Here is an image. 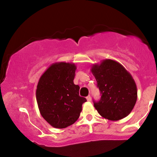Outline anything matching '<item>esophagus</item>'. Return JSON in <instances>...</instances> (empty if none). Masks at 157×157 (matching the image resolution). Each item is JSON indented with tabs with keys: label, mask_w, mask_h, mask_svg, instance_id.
<instances>
[{
	"label": "esophagus",
	"mask_w": 157,
	"mask_h": 157,
	"mask_svg": "<svg viewBox=\"0 0 157 157\" xmlns=\"http://www.w3.org/2000/svg\"><path fill=\"white\" fill-rule=\"evenodd\" d=\"M86 99H87V100L89 102H90L91 100V96H90V95H89V96H88L87 97H86Z\"/></svg>",
	"instance_id": "obj_1"
}]
</instances>
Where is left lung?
Returning a JSON list of instances; mask_svg holds the SVG:
<instances>
[{
    "label": "left lung",
    "mask_w": 157,
    "mask_h": 157,
    "mask_svg": "<svg viewBox=\"0 0 157 157\" xmlns=\"http://www.w3.org/2000/svg\"><path fill=\"white\" fill-rule=\"evenodd\" d=\"M91 71L101 93L94 105L102 117L117 121L131 112L137 99V89L132 76L120 63L106 59L94 64Z\"/></svg>",
    "instance_id": "1"
}]
</instances>
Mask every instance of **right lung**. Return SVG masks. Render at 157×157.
Instances as JSON below:
<instances>
[{"label":"right lung","mask_w":157,"mask_h":157,"mask_svg":"<svg viewBox=\"0 0 157 157\" xmlns=\"http://www.w3.org/2000/svg\"><path fill=\"white\" fill-rule=\"evenodd\" d=\"M75 63L58 62L43 74L36 90L41 116L56 128H65L77 121L86 99L79 95L80 86L74 83Z\"/></svg>","instance_id":"obj_1"}]
</instances>
